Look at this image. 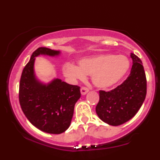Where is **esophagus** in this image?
Returning a JSON list of instances; mask_svg holds the SVG:
<instances>
[{"mask_svg":"<svg viewBox=\"0 0 160 160\" xmlns=\"http://www.w3.org/2000/svg\"><path fill=\"white\" fill-rule=\"evenodd\" d=\"M80 92H81L82 95H86V93L89 92V89H88V88L86 87V86H82L81 89H80Z\"/></svg>","mask_w":160,"mask_h":160,"instance_id":"34e87169","label":"esophagus"}]
</instances>
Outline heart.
Returning <instances> with one entry per match:
<instances>
[{"instance_id":"b5f03b06","label":"heart","mask_w":160,"mask_h":160,"mask_svg":"<svg viewBox=\"0 0 160 160\" xmlns=\"http://www.w3.org/2000/svg\"><path fill=\"white\" fill-rule=\"evenodd\" d=\"M130 62L122 55L101 54L80 59L78 67L65 63L63 72L73 80H83L86 75H91L93 84L100 89H108L118 83L127 74Z\"/></svg>"}]
</instances>
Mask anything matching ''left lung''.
<instances>
[{"label":"left lung","instance_id":"1","mask_svg":"<svg viewBox=\"0 0 160 160\" xmlns=\"http://www.w3.org/2000/svg\"><path fill=\"white\" fill-rule=\"evenodd\" d=\"M132 67L125 81L111 91H99V102L95 108L97 115L111 126H120L137 113L147 94V79L142 62L131 53Z\"/></svg>","mask_w":160,"mask_h":160}]
</instances>
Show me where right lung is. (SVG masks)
Listing matches in <instances>:
<instances>
[{
  "instance_id": "obj_1",
  "label": "right lung",
  "mask_w": 160,
  "mask_h": 160,
  "mask_svg": "<svg viewBox=\"0 0 160 160\" xmlns=\"http://www.w3.org/2000/svg\"><path fill=\"white\" fill-rule=\"evenodd\" d=\"M59 52L46 47L37 49L24 68L19 82V104L24 114L33 126L50 134H61L68 128L74 105L80 98V86L59 79L46 85L35 78V57L39 55L54 56Z\"/></svg>"
}]
</instances>
